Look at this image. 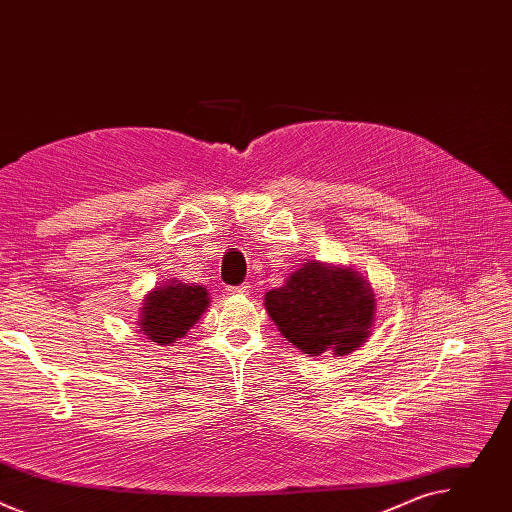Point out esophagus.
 I'll return each mask as SVG.
<instances>
[{
	"mask_svg": "<svg viewBox=\"0 0 512 512\" xmlns=\"http://www.w3.org/2000/svg\"><path fill=\"white\" fill-rule=\"evenodd\" d=\"M249 281H243V283H239V285H229L227 287V294L229 296H235V294H245V291H249Z\"/></svg>",
	"mask_w": 512,
	"mask_h": 512,
	"instance_id": "34e87169",
	"label": "esophagus"
}]
</instances>
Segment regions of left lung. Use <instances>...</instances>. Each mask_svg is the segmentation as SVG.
<instances>
[{"label": "left lung", "instance_id": "obj_1", "mask_svg": "<svg viewBox=\"0 0 512 512\" xmlns=\"http://www.w3.org/2000/svg\"><path fill=\"white\" fill-rule=\"evenodd\" d=\"M265 306L281 334L314 356L328 348L338 356L354 350L375 320L371 285L350 269L320 263L304 265L267 291Z\"/></svg>", "mask_w": 512, "mask_h": 512}]
</instances>
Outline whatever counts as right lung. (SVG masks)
<instances>
[{"instance_id":"obj_1","label":"right lung","mask_w":512,"mask_h":512,"mask_svg":"<svg viewBox=\"0 0 512 512\" xmlns=\"http://www.w3.org/2000/svg\"><path fill=\"white\" fill-rule=\"evenodd\" d=\"M208 306L206 287L168 283L145 298L141 312V330L158 344H170L182 338Z\"/></svg>"}]
</instances>
